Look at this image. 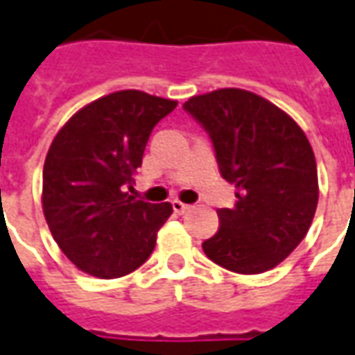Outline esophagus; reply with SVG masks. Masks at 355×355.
Instances as JSON below:
<instances>
[{"instance_id": "34e87169", "label": "esophagus", "mask_w": 355, "mask_h": 355, "mask_svg": "<svg viewBox=\"0 0 355 355\" xmlns=\"http://www.w3.org/2000/svg\"><path fill=\"white\" fill-rule=\"evenodd\" d=\"M172 207H173V210H175V212H178V214H183V212H185V210H189V209H191V207H189V205H185V202L178 201V199H175V201H172Z\"/></svg>"}]
</instances>
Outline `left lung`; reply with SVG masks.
I'll list each match as a JSON object with an SVG mask.
<instances>
[{
	"label": "left lung",
	"mask_w": 355,
	"mask_h": 355,
	"mask_svg": "<svg viewBox=\"0 0 355 355\" xmlns=\"http://www.w3.org/2000/svg\"><path fill=\"white\" fill-rule=\"evenodd\" d=\"M209 133L236 205L218 209V232L202 243L210 261L239 275L275 268L311 226L319 180L315 154L292 117L255 92L220 89L183 104Z\"/></svg>",
	"instance_id": "1"
}]
</instances>
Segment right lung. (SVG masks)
I'll list each match as a JSON object with an SVG mask.
<instances>
[{
	"instance_id": "obj_1",
	"label": "right lung",
	"mask_w": 355,
	"mask_h": 355,
	"mask_svg": "<svg viewBox=\"0 0 355 355\" xmlns=\"http://www.w3.org/2000/svg\"><path fill=\"white\" fill-rule=\"evenodd\" d=\"M175 100L117 90L80 107L46 154L42 209L53 239L73 265L119 278L145 263L172 205L137 201L125 191L154 125Z\"/></svg>"
}]
</instances>
